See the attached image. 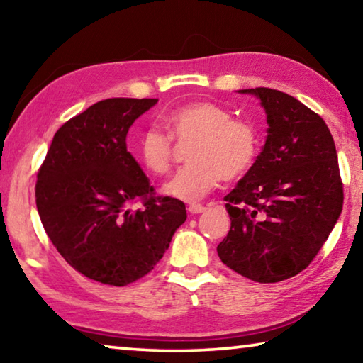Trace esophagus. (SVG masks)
<instances>
[{"label": "esophagus", "mask_w": 363, "mask_h": 363, "mask_svg": "<svg viewBox=\"0 0 363 363\" xmlns=\"http://www.w3.org/2000/svg\"><path fill=\"white\" fill-rule=\"evenodd\" d=\"M206 210V208L203 205H199V203H192L189 205V213L192 214H199V213H203Z\"/></svg>", "instance_id": "esophagus-1"}]
</instances>
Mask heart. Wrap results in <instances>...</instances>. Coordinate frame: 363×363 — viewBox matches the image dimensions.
Masks as SVG:
<instances>
[{
	"instance_id": "heart-1",
	"label": "heart",
	"mask_w": 363,
	"mask_h": 363,
	"mask_svg": "<svg viewBox=\"0 0 363 363\" xmlns=\"http://www.w3.org/2000/svg\"><path fill=\"white\" fill-rule=\"evenodd\" d=\"M169 136L157 128H147L138 138L136 157L155 176L168 174L173 168V141L187 143V167L167 186L173 199L195 203L223 181L232 182L253 168L259 153V133L253 123L233 118L219 104L196 101L184 104L163 115Z\"/></svg>"
}]
</instances>
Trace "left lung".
<instances>
[{
  "instance_id": "8db88e82",
  "label": "left lung",
  "mask_w": 363,
  "mask_h": 363,
  "mask_svg": "<svg viewBox=\"0 0 363 363\" xmlns=\"http://www.w3.org/2000/svg\"><path fill=\"white\" fill-rule=\"evenodd\" d=\"M261 99L267 139L243 179L224 196L230 230L218 245L227 267L259 284L304 270L342 210V181L327 123L293 96L242 89Z\"/></svg>"
}]
</instances>
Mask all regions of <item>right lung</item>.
I'll use <instances>...</instances> for the list:
<instances>
[{
    "label": "right lung",
    "instance_id": "obj_1",
    "mask_svg": "<svg viewBox=\"0 0 363 363\" xmlns=\"http://www.w3.org/2000/svg\"><path fill=\"white\" fill-rule=\"evenodd\" d=\"M157 102H96L59 128L36 174V208L48 237L73 269L101 284L143 279L187 218L181 200L157 195L126 149L130 126ZM134 203L143 208L133 212Z\"/></svg>",
    "mask_w": 363,
    "mask_h": 363
}]
</instances>
